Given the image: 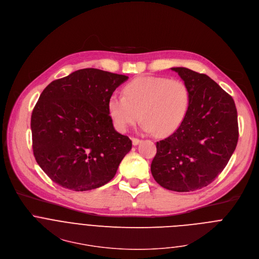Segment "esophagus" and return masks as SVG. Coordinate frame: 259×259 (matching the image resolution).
I'll use <instances>...</instances> for the list:
<instances>
[{"label": "esophagus", "mask_w": 259, "mask_h": 259, "mask_svg": "<svg viewBox=\"0 0 259 259\" xmlns=\"http://www.w3.org/2000/svg\"><path fill=\"white\" fill-rule=\"evenodd\" d=\"M141 140L139 138H136V137H132V143L133 145H137Z\"/></svg>", "instance_id": "34e87169"}]
</instances>
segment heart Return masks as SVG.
<instances>
[{
    "label": "heart",
    "mask_w": 259,
    "mask_h": 259,
    "mask_svg": "<svg viewBox=\"0 0 259 259\" xmlns=\"http://www.w3.org/2000/svg\"><path fill=\"white\" fill-rule=\"evenodd\" d=\"M124 94H113L109 99L110 116L121 132L141 118L145 131L167 136L180 128L188 113L190 95L180 79L138 77L125 86Z\"/></svg>",
    "instance_id": "b5f03b06"
}]
</instances>
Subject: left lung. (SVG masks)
Masks as SVG:
<instances>
[{
  "instance_id": "8db88e82",
  "label": "left lung",
  "mask_w": 259,
  "mask_h": 259,
  "mask_svg": "<svg viewBox=\"0 0 259 259\" xmlns=\"http://www.w3.org/2000/svg\"><path fill=\"white\" fill-rule=\"evenodd\" d=\"M187 85L190 103L180 128L156 142L151 174L161 187L177 192L201 189L229 162L239 138L233 98L203 73L171 68Z\"/></svg>"
}]
</instances>
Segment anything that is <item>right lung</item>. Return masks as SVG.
<instances>
[{
    "label": "right lung",
    "instance_id": "1",
    "mask_svg": "<svg viewBox=\"0 0 259 259\" xmlns=\"http://www.w3.org/2000/svg\"><path fill=\"white\" fill-rule=\"evenodd\" d=\"M128 76L95 68L54 80L31 114L32 150L50 179L73 191L110 182L132 141L118 133L109 99Z\"/></svg>",
    "mask_w": 259,
    "mask_h": 259
}]
</instances>
